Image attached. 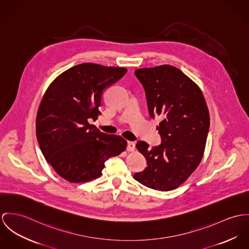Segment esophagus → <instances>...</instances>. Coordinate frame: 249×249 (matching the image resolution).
<instances>
[{"instance_id":"1","label":"esophagus","mask_w":249,"mask_h":249,"mask_svg":"<svg viewBox=\"0 0 249 249\" xmlns=\"http://www.w3.org/2000/svg\"><path fill=\"white\" fill-rule=\"evenodd\" d=\"M134 149H135V144L132 141H129L128 144H127V151L128 152H134Z\"/></svg>"}]
</instances>
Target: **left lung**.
Segmentation results:
<instances>
[{
  "instance_id": "left-lung-1",
  "label": "left lung",
  "mask_w": 249,
  "mask_h": 249,
  "mask_svg": "<svg viewBox=\"0 0 249 249\" xmlns=\"http://www.w3.org/2000/svg\"><path fill=\"white\" fill-rule=\"evenodd\" d=\"M134 74L145 89L149 114L163 120L156 128L159 146L136 143L148 166L134 178L155 191L175 190L202 160L210 129L207 102L198 85L172 65L136 69Z\"/></svg>"
}]
</instances>
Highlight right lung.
Returning <instances> with one entry per match:
<instances>
[{
  "mask_svg": "<svg viewBox=\"0 0 249 249\" xmlns=\"http://www.w3.org/2000/svg\"><path fill=\"white\" fill-rule=\"evenodd\" d=\"M126 72L124 67L81 63L47 88L36 118L37 139L46 161L68 182L98 178L105 162L126 150L123 137L101 133L88 122L101 115L103 91Z\"/></svg>",
  "mask_w": 249,
  "mask_h": 249,
  "instance_id": "obj_1",
  "label": "right lung"
}]
</instances>
